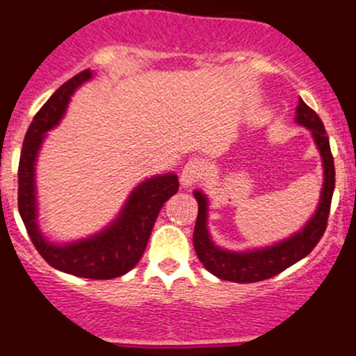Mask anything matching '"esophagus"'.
Returning <instances> with one entry per match:
<instances>
[{
    "label": "esophagus",
    "mask_w": 356,
    "mask_h": 356,
    "mask_svg": "<svg viewBox=\"0 0 356 356\" xmlns=\"http://www.w3.org/2000/svg\"><path fill=\"white\" fill-rule=\"evenodd\" d=\"M203 172L205 170H203V165L200 163V161H188L181 172V184L184 186V188H191L193 184H196V182L203 177Z\"/></svg>",
    "instance_id": "esophagus-1"
}]
</instances>
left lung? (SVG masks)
<instances>
[{"label":"left lung","mask_w":356,"mask_h":356,"mask_svg":"<svg viewBox=\"0 0 356 356\" xmlns=\"http://www.w3.org/2000/svg\"><path fill=\"white\" fill-rule=\"evenodd\" d=\"M296 123L312 132L316 149L322 158L323 184L315 213L294 234L261 248L227 250V248L219 247L212 240L209 231V198L200 189L193 191L198 202V217H196L195 233H193V245L203 268L220 280L254 284V282L277 277L278 273L287 270L289 266L305 259L325 233L334 184H336V170H334L329 137H327L322 120L312 108L305 104L302 99H299V104L296 108Z\"/></svg>","instance_id":"left-lung-1"}]
</instances>
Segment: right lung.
Instances as JSON below:
<instances>
[{
  "instance_id": "1",
  "label": "right lung",
  "mask_w": 356,
  "mask_h": 356,
  "mask_svg": "<svg viewBox=\"0 0 356 356\" xmlns=\"http://www.w3.org/2000/svg\"><path fill=\"white\" fill-rule=\"evenodd\" d=\"M92 78L94 72L86 69L65 81L33 118L20 151L19 213L36 250L55 270L79 278L111 280L129 273L140 261L161 207L177 193L179 179L175 174L167 172L137 184L118 216L104 229L90 236L67 243H55L41 233L36 196L38 154L47 139V132L55 129L64 118L74 92Z\"/></svg>"
}]
</instances>
